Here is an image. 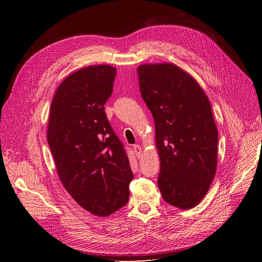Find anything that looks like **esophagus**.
<instances>
[{"label":"esophagus","mask_w":262,"mask_h":262,"mask_svg":"<svg viewBox=\"0 0 262 262\" xmlns=\"http://www.w3.org/2000/svg\"><path fill=\"white\" fill-rule=\"evenodd\" d=\"M134 152H135V154H136L137 157H140V156H141V153H142V147H141L139 144L134 145Z\"/></svg>","instance_id":"esophagus-1"}]
</instances>
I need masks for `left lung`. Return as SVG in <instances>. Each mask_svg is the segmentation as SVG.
<instances>
[{
  "mask_svg": "<svg viewBox=\"0 0 262 262\" xmlns=\"http://www.w3.org/2000/svg\"><path fill=\"white\" fill-rule=\"evenodd\" d=\"M137 71L155 122L162 199L180 209L193 208L216 171L217 128L210 102L199 82L173 63L140 64Z\"/></svg>",
  "mask_w": 262,
  "mask_h": 262,
  "instance_id": "left-lung-1",
  "label": "left lung"
}]
</instances>
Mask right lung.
<instances>
[{
    "mask_svg": "<svg viewBox=\"0 0 262 262\" xmlns=\"http://www.w3.org/2000/svg\"><path fill=\"white\" fill-rule=\"evenodd\" d=\"M116 73V68L99 64L66 77L54 94L47 132L64 189L80 207L98 216L127 204L134 178L104 110Z\"/></svg>",
    "mask_w": 262,
    "mask_h": 262,
    "instance_id": "right-lung-1",
    "label": "right lung"
}]
</instances>
